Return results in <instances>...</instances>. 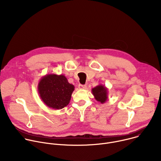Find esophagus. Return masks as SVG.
Segmentation results:
<instances>
[{"label": "esophagus", "instance_id": "1", "mask_svg": "<svg viewBox=\"0 0 161 161\" xmlns=\"http://www.w3.org/2000/svg\"><path fill=\"white\" fill-rule=\"evenodd\" d=\"M86 88V85H81L80 84L78 85V88L79 89H85Z\"/></svg>", "mask_w": 161, "mask_h": 161}]
</instances>
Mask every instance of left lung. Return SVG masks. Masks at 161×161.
I'll list each match as a JSON object with an SVG mask.
<instances>
[{"mask_svg": "<svg viewBox=\"0 0 161 161\" xmlns=\"http://www.w3.org/2000/svg\"><path fill=\"white\" fill-rule=\"evenodd\" d=\"M92 92L96 101L101 104L105 103L108 100V88L103 85H99L92 89Z\"/></svg>", "mask_w": 161, "mask_h": 161, "instance_id": "8db88e82", "label": "left lung"}]
</instances>
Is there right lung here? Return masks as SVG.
<instances>
[{
  "instance_id": "1",
  "label": "right lung",
  "mask_w": 161,
  "mask_h": 161,
  "mask_svg": "<svg viewBox=\"0 0 161 161\" xmlns=\"http://www.w3.org/2000/svg\"><path fill=\"white\" fill-rule=\"evenodd\" d=\"M75 86L63 75L48 74L42 76L37 85L38 94L50 108L60 109L70 102Z\"/></svg>"
}]
</instances>
